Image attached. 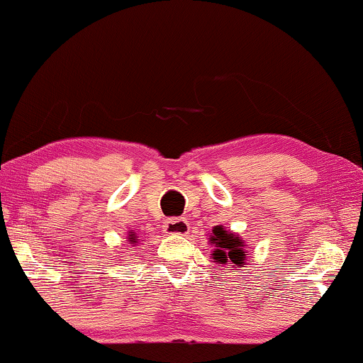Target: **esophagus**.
I'll list each match as a JSON object with an SVG mask.
<instances>
[{
	"label": "esophagus",
	"mask_w": 363,
	"mask_h": 363,
	"mask_svg": "<svg viewBox=\"0 0 363 363\" xmlns=\"http://www.w3.org/2000/svg\"><path fill=\"white\" fill-rule=\"evenodd\" d=\"M164 231L169 235H187L189 233V223L182 218H171L164 224Z\"/></svg>",
	"instance_id": "1"
}]
</instances>
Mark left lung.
I'll list each match as a JSON object with an SVG mask.
<instances>
[{
  "instance_id": "obj_1",
  "label": "left lung",
  "mask_w": 363,
  "mask_h": 363,
  "mask_svg": "<svg viewBox=\"0 0 363 363\" xmlns=\"http://www.w3.org/2000/svg\"><path fill=\"white\" fill-rule=\"evenodd\" d=\"M211 241L214 242L218 250L214 251L213 256L218 263L221 264H235V266H242L245 264L246 255L242 251V241L238 238L236 235H229L226 229H223L221 226L213 229V238Z\"/></svg>"
}]
</instances>
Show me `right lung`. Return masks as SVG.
<instances>
[{"mask_svg": "<svg viewBox=\"0 0 363 363\" xmlns=\"http://www.w3.org/2000/svg\"><path fill=\"white\" fill-rule=\"evenodd\" d=\"M130 241H134V238H130Z\"/></svg>", "mask_w": 363, "mask_h": 363, "instance_id": "1", "label": "right lung"}]
</instances>
